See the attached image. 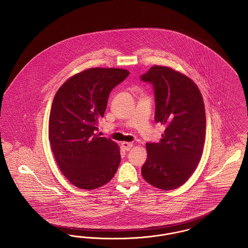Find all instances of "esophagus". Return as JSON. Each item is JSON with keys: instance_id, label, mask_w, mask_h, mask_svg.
Wrapping results in <instances>:
<instances>
[{"instance_id": "34e87169", "label": "esophagus", "mask_w": 248, "mask_h": 248, "mask_svg": "<svg viewBox=\"0 0 248 248\" xmlns=\"http://www.w3.org/2000/svg\"><path fill=\"white\" fill-rule=\"evenodd\" d=\"M121 145H122V148H123L124 150L129 151V150L131 149L133 144H132L131 142H122Z\"/></svg>"}]
</instances>
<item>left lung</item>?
Here are the masks:
<instances>
[{
  "instance_id": "8db88e82",
  "label": "left lung",
  "mask_w": 248,
  "mask_h": 248,
  "mask_svg": "<svg viewBox=\"0 0 248 248\" xmlns=\"http://www.w3.org/2000/svg\"><path fill=\"white\" fill-rule=\"evenodd\" d=\"M140 79L153 84L155 119L165 126L157 143H146L147 159L141 173L155 187L176 189L193 174L202 155L203 98L191 78L168 66L155 65Z\"/></svg>"
}]
</instances>
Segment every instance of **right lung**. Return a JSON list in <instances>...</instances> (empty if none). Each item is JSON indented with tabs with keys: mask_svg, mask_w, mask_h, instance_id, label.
I'll use <instances>...</instances> for the list:
<instances>
[{
	"mask_svg": "<svg viewBox=\"0 0 248 248\" xmlns=\"http://www.w3.org/2000/svg\"><path fill=\"white\" fill-rule=\"evenodd\" d=\"M128 75L120 68H89L68 78L54 96L49 143L61 171L78 188H98L116 173L120 148L96 131L109 93Z\"/></svg>",
	"mask_w": 248,
	"mask_h": 248,
	"instance_id": "right-lung-1",
	"label": "right lung"
}]
</instances>
